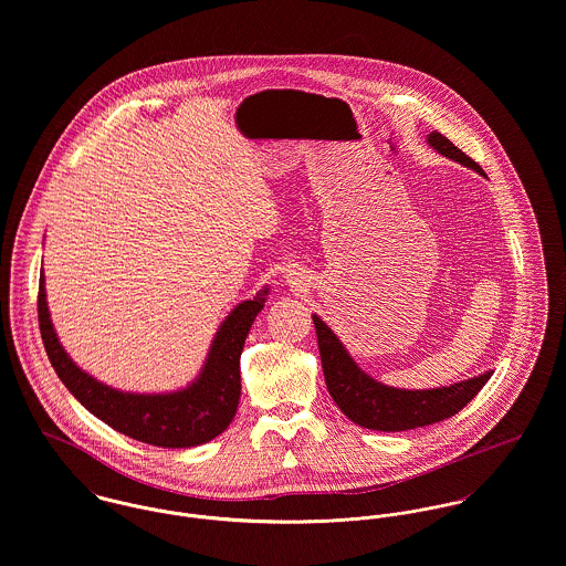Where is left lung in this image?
<instances>
[{
	"mask_svg": "<svg viewBox=\"0 0 566 566\" xmlns=\"http://www.w3.org/2000/svg\"><path fill=\"white\" fill-rule=\"evenodd\" d=\"M430 145L442 156L484 174L482 167L458 149L440 132L430 134ZM325 386L340 412L360 428L379 432H403L442 421L460 412L491 379L493 371L432 390H401L384 386L358 369L334 332L313 316Z\"/></svg>",
	"mask_w": 566,
	"mask_h": 566,
	"instance_id": "left-lung-1",
	"label": "left lung"
}]
</instances>
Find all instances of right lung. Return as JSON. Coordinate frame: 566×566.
<instances>
[{
    "label": "right lung",
    "instance_id": "obj_1",
    "mask_svg": "<svg viewBox=\"0 0 566 566\" xmlns=\"http://www.w3.org/2000/svg\"><path fill=\"white\" fill-rule=\"evenodd\" d=\"M266 289L239 304L221 323L206 367L189 388L169 395H132L77 369L64 354L50 321L45 280H39V327L54 371L71 395L97 419L129 439L156 447H195L219 437L234 419L241 399V352L255 314L262 311Z\"/></svg>",
    "mask_w": 566,
    "mask_h": 566
}]
</instances>
